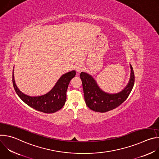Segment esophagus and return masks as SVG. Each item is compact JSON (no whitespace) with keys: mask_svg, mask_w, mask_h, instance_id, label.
Returning a JSON list of instances; mask_svg holds the SVG:
<instances>
[{"mask_svg":"<svg viewBox=\"0 0 159 159\" xmlns=\"http://www.w3.org/2000/svg\"><path fill=\"white\" fill-rule=\"evenodd\" d=\"M75 70L78 72H80L84 70V66L81 64H77L75 66Z\"/></svg>","mask_w":159,"mask_h":159,"instance_id":"esophagus-1","label":"esophagus"}]
</instances>
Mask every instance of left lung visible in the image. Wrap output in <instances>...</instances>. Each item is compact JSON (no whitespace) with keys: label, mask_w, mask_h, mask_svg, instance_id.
<instances>
[{"label":"left lung","mask_w":159,"mask_h":159,"mask_svg":"<svg viewBox=\"0 0 159 159\" xmlns=\"http://www.w3.org/2000/svg\"><path fill=\"white\" fill-rule=\"evenodd\" d=\"M130 67L131 77L128 84L121 92L115 94L103 92L91 75L85 72H81L80 77L82 83L84 99L87 107L96 112H105L116 108L125 101L134 84V71L132 66L130 65Z\"/></svg>","instance_id":"1"}]
</instances>
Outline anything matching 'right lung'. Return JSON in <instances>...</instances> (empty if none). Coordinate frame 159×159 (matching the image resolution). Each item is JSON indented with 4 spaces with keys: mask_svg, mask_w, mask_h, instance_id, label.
<instances>
[{
    "mask_svg": "<svg viewBox=\"0 0 159 159\" xmlns=\"http://www.w3.org/2000/svg\"><path fill=\"white\" fill-rule=\"evenodd\" d=\"M75 74V70L63 74L49 93L37 97H31L20 91L15 84L14 72H12V83L18 96L29 106L43 112L53 113L61 109L64 106L68 85Z\"/></svg>",
    "mask_w": 159,
    "mask_h": 159,
    "instance_id": "add662e5",
    "label": "right lung"
}]
</instances>
